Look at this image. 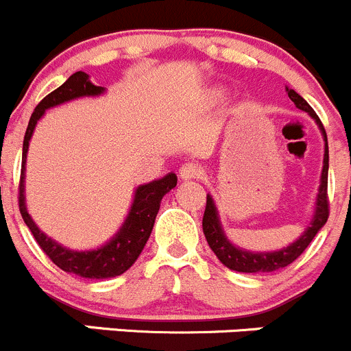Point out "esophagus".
I'll return each mask as SVG.
<instances>
[{"label":"esophagus","mask_w":351,"mask_h":351,"mask_svg":"<svg viewBox=\"0 0 351 351\" xmlns=\"http://www.w3.org/2000/svg\"><path fill=\"white\" fill-rule=\"evenodd\" d=\"M179 176L182 180L199 179V177L203 176V171H201V167H197L196 164H191V162H187V164H184L182 167L179 169Z\"/></svg>","instance_id":"esophagus-1"}]
</instances>
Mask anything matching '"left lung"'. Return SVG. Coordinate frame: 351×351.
Here are the masks:
<instances>
[{
  "label": "left lung",
  "mask_w": 351,
  "mask_h": 351,
  "mask_svg": "<svg viewBox=\"0 0 351 351\" xmlns=\"http://www.w3.org/2000/svg\"><path fill=\"white\" fill-rule=\"evenodd\" d=\"M287 92H289L290 100L295 104V107H298L300 110H305L312 116V119H315L319 130H321L322 136H324V165H322V174H321V186H319V194L317 201H315V211L314 218H312L311 225L305 228L304 234L293 242V244L287 245V247L280 249L275 252H249L244 249H239L232 244L230 241L225 235L223 228H221L220 218H218L217 206L213 203V197L208 194L206 196V208H204L203 215V232L204 237H206L208 245L211 247V251L217 254V258L223 263L227 268L234 269V271L241 273H271L276 269H282L285 266H289L290 263H293L302 252L307 249V245L311 244L312 239L315 237L319 230L324 227V223L328 221L329 217V201H328V169H329V150H328V136H326L324 126H322L321 119L317 117V114L314 112L311 106L298 95L297 92L287 86Z\"/></svg>",
  "instance_id": "8db88e82"
}]
</instances>
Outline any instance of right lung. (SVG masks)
Wrapping results in <instances>:
<instances>
[{"mask_svg":"<svg viewBox=\"0 0 351 351\" xmlns=\"http://www.w3.org/2000/svg\"><path fill=\"white\" fill-rule=\"evenodd\" d=\"M104 86L93 85L88 80V75L83 71H76L58 86L54 92L44 97L32 112L27 126L25 138H23V154H22V174H20L19 186V208L22 213L23 221L32 232L34 239L40 245L44 252L49 256L51 261L61 268L62 271L71 273V275L82 276L90 280H106L114 276L123 275L126 269H130L138 259V256L143 251L148 237L154 228L155 218H157L160 201L171 189H174L177 184L176 174H167L158 180L138 186L134 191V199L131 204V210L124 220L123 227L119 228L116 235L107 242L106 245L93 251H71L68 247H62L56 241L47 237L43 230L36 225L32 217L29 215L25 206V196H23V179H25V160L27 152H29V141L32 138L36 124L44 116L47 109L59 106V104L69 102L80 97H95L104 93Z\"/></svg>","mask_w":351,"mask_h":351,"instance_id":"right-lung-1","label":"right lung"}]
</instances>
